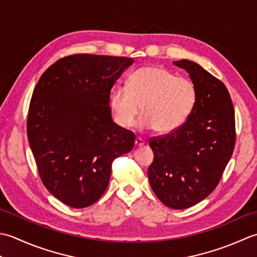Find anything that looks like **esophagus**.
<instances>
[{
  "label": "esophagus",
  "mask_w": 257,
  "mask_h": 257,
  "mask_svg": "<svg viewBox=\"0 0 257 257\" xmlns=\"http://www.w3.org/2000/svg\"><path fill=\"white\" fill-rule=\"evenodd\" d=\"M145 144V142L144 141L142 140V139H140V138H138L135 140V143H134V145H135V148H141V146H143Z\"/></svg>",
  "instance_id": "34e87169"
}]
</instances>
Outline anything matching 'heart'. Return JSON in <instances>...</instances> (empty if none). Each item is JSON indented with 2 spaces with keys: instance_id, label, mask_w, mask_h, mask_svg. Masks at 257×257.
Here are the masks:
<instances>
[{
  "instance_id": "b5f03b06",
  "label": "heart",
  "mask_w": 257,
  "mask_h": 257,
  "mask_svg": "<svg viewBox=\"0 0 257 257\" xmlns=\"http://www.w3.org/2000/svg\"><path fill=\"white\" fill-rule=\"evenodd\" d=\"M196 86L190 78L176 76L165 67L150 65L130 75L126 87H116L109 95L116 123L132 126L141 107L139 127L155 133H173L184 124L195 107Z\"/></svg>"
}]
</instances>
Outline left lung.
Returning <instances> with one entry per match:
<instances>
[{"label":"left lung","mask_w":257,"mask_h":257,"mask_svg":"<svg viewBox=\"0 0 257 257\" xmlns=\"http://www.w3.org/2000/svg\"><path fill=\"white\" fill-rule=\"evenodd\" d=\"M173 64L184 69L195 84L196 104L180 128L151 139L154 161L148 175L164 205L184 209L207 197L221 180L234 151L235 112L223 82L193 61Z\"/></svg>","instance_id":"8db88e82"}]
</instances>
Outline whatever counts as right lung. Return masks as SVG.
Segmentation results:
<instances>
[{
  "label": "right lung",
  "mask_w": 257,
  "mask_h": 257,
  "mask_svg": "<svg viewBox=\"0 0 257 257\" xmlns=\"http://www.w3.org/2000/svg\"><path fill=\"white\" fill-rule=\"evenodd\" d=\"M130 57L75 54L55 62L36 84L28 138L39 175L65 205H92L105 192L112 162L132 151L135 135L112 121L109 94Z\"/></svg>",
  "instance_id": "add662e5"
}]
</instances>
